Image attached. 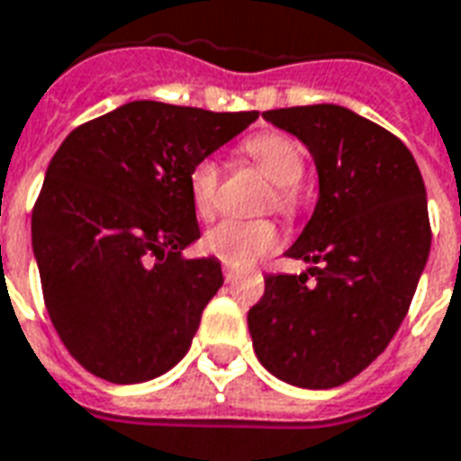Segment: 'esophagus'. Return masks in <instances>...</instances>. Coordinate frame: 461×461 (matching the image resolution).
<instances>
[{"mask_svg":"<svg viewBox=\"0 0 461 461\" xmlns=\"http://www.w3.org/2000/svg\"><path fill=\"white\" fill-rule=\"evenodd\" d=\"M224 278H227V283H234L237 278H240V271L237 268H231V266L224 264Z\"/></svg>","mask_w":461,"mask_h":461,"instance_id":"1","label":"esophagus"}]
</instances>
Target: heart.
I'll return each instance as SVG.
<instances>
[{
	"mask_svg": "<svg viewBox=\"0 0 461 461\" xmlns=\"http://www.w3.org/2000/svg\"><path fill=\"white\" fill-rule=\"evenodd\" d=\"M241 153L274 183L271 203L276 204V210L288 214L295 212V207H298L295 185L305 173V153L298 141H293L291 136L278 134V131H266V134H257L244 141ZM220 180L221 168L214 158H203L190 170V178H187L190 203L200 217L212 214ZM276 241H278V231H276L274 221L268 220H221L204 234V249L230 266L254 264L266 251L276 247Z\"/></svg>",
	"mask_w": 461,
	"mask_h": 461,
	"instance_id": "obj_1",
	"label": "heart"
}]
</instances>
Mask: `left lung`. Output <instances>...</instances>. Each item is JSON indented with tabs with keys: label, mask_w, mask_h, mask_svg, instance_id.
Instances as JSON below:
<instances>
[{
	"label": "left lung",
	"mask_w": 461,
	"mask_h": 461,
	"mask_svg": "<svg viewBox=\"0 0 461 461\" xmlns=\"http://www.w3.org/2000/svg\"><path fill=\"white\" fill-rule=\"evenodd\" d=\"M264 119L308 146L320 197L285 251L312 266L266 276L249 310L254 352L291 386H342L386 349L411 308L432 240L425 183L403 141L352 109L310 104Z\"/></svg>",
	"instance_id": "left-lung-1"
}]
</instances>
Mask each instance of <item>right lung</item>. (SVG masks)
<instances>
[{
	"instance_id": "obj_1",
	"label": "right lung",
	"mask_w": 461,
	"mask_h": 461,
	"mask_svg": "<svg viewBox=\"0 0 461 461\" xmlns=\"http://www.w3.org/2000/svg\"><path fill=\"white\" fill-rule=\"evenodd\" d=\"M258 112L136 100L77 126L50 158L31 214L50 322L95 376L141 384L178 364L221 288L187 178Z\"/></svg>"
}]
</instances>
